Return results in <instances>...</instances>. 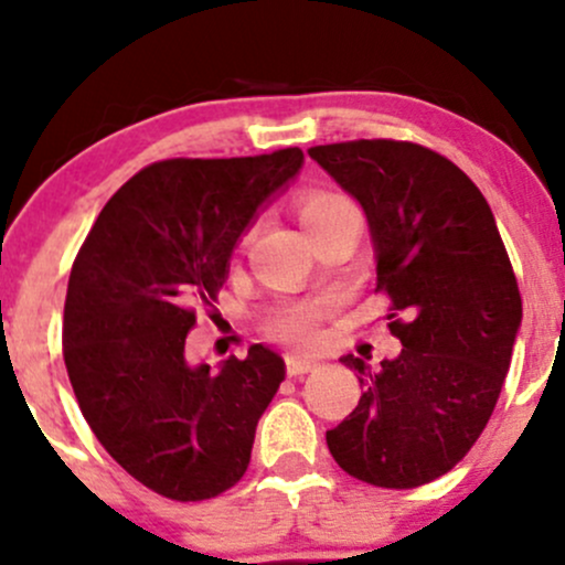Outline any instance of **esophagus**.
<instances>
[{
  "instance_id": "34e87169",
  "label": "esophagus",
  "mask_w": 565,
  "mask_h": 565,
  "mask_svg": "<svg viewBox=\"0 0 565 565\" xmlns=\"http://www.w3.org/2000/svg\"><path fill=\"white\" fill-rule=\"evenodd\" d=\"M320 361L315 355H288L285 358V372H288V377H301V374L312 372V369H318Z\"/></svg>"
}]
</instances>
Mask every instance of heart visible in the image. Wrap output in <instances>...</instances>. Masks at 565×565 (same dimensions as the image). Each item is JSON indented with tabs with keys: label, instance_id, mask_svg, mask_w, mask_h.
<instances>
[{
	"label": "heart",
	"instance_id": "b5f03b06",
	"mask_svg": "<svg viewBox=\"0 0 565 565\" xmlns=\"http://www.w3.org/2000/svg\"><path fill=\"white\" fill-rule=\"evenodd\" d=\"M348 210H355V204L350 202L344 193L329 191V188H312V191H305L296 199V212H299L301 226H305L309 234H318L320 228L329 226L333 217L342 215V212ZM323 315V301H301V305L275 309V312L264 320V329L269 331L271 337L305 344L315 337Z\"/></svg>",
	"mask_w": 565,
	"mask_h": 565
}]
</instances>
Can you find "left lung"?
I'll use <instances>...</instances> for the list:
<instances>
[{
	"label": "left lung",
	"mask_w": 565,
	"mask_h": 565,
	"mask_svg": "<svg viewBox=\"0 0 565 565\" xmlns=\"http://www.w3.org/2000/svg\"><path fill=\"white\" fill-rule=\"evenodd\" d=\"M309 156L366 212L387 329L404 348L377 369L342 358L363 393L326 441L361 482L420 488L463 460L493 415L523 320L518 277L479 188L436 150L353 139Z\"/></svg>",
	"instance_id": "obj_1"
}]
</instances>
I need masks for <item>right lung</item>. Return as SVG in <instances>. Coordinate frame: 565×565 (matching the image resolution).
<instances>
[{
  "mask_svg": "<svg viewBox=\"0 0 565 565\" xmlns=\"http://www.w3.org/2000/svg\"><path fill=\"white\" fill-rule=\"evenodd\" d=\"M301 163L299 148L150 163L105 204L72 264V391L115 463L163 499H215L250 463L282 358L253 344L210 374L188 366L185 337L226 282L239 234Z\"/></svg>",
  "mask_w": 565,
  "mask_h": 565,
  "instance_id": "obj_1",
  "label": "right lung"
}]
</instances>
